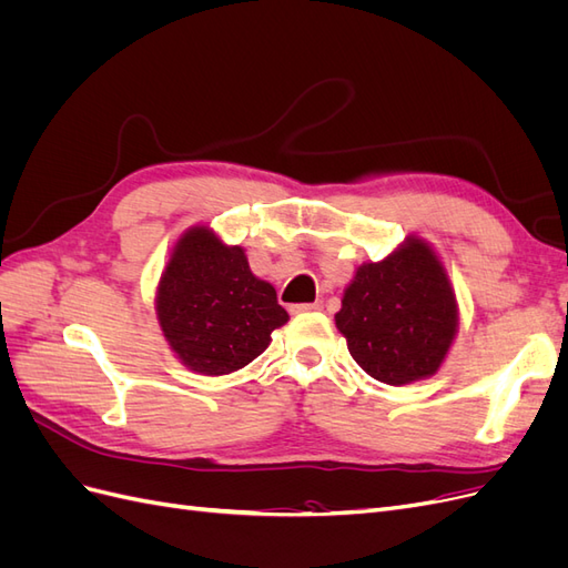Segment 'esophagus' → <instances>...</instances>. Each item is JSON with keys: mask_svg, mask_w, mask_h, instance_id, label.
Instances as JSON below:
<instances>
[{"mask_svg": "<svg viewBox=\"0 0 568 568\" xmlns=\"http://www.w3.org/2000/svg\"><path fill=\"white\" fill-rule=\"evenodd\" d=\"M324 303L322 301H315V303H301V305H294V313H307V311H322Z\"/></svg>", "mask_w": 568, "mask_h": 568, "instance_id": "1", "label": "esophagus"}]
</instances>
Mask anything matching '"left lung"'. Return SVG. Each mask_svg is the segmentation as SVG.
Here are the masks:
<instances>
[{
  "label": "left lung",
  "instance_id": "obj_1",
  "mask_svg": "<svg viewBox=\"0 0 568 568\" xmlns=\"http://www.w3.org/2000/svg\"><path fill=\"white\" fill-rule=\"evenodd\" d=\"M336 326L376 382L403 386L436 374L457 334L455 294L436 253L407 239L382 263L359 265Z\"/></svg>",
  "mask_w": 568,
  "mask_h": 568
}]
</instances>
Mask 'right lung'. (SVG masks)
Returning a JSON list of instances; mask_svg holds the SVG:
<instances>
[{
    "label": "right lung",
    "mask_w": 568,
    "mask_h": 568,
    "mask_svg": "<svg viewBox=\"0 0 568 568\" xmlns=\"http://www.w3.org/2000/svg\"><path fill=\"white\" fill-rule=\"evenodd\" d=\"M156 313L170 348L209 376L246 367L288 320L274 286L251 272L244 248L225 246L209 227L182 234L159 284Z\"/></svg>",
    "instance_id": "1"
}]
</instances>
